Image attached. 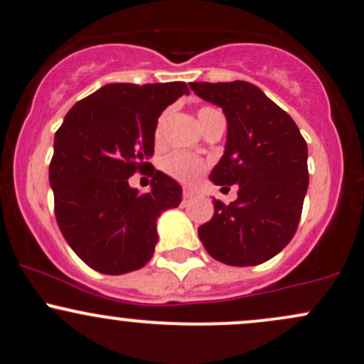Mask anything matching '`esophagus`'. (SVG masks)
Listing matches in <instances>:
<instances>
[{
  "label": "esophagus",
  "mask_w": 364,
  "mask_h": 364,
  "mask_svg": "<svg viewBox=\"0 0 364 364\" xmlns=\"http://www.w3.org/2000/svg\"><path fill=\"white\" fill-rule=\"evenodd\" d=\"M193 195H195V192H193L192 188H185V190H183V197H185V198L193 197Z\"/></svg>",
  "instance_id": "esophagus-1"
}]
</instances>
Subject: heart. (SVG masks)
<instances>
[{
	"label": "heart",
	"instance_id": "heart-1",
	"mask_svg": "<svg viewBox=\"0 0 364 364\" xmlns=\"http://www.w3.org/2000/svg\"><path fill=\"white\" fill-rule=\"evenodd\" d=\"M216 112L213 108H200L198 109V120L202 122L209 117V114ZM166 117L167 113L160 114L159 122H156V127H155V137L160 139L162 137V131H164V124H166ZM160 169L166 172L167 176H171L172 179L179 183H193L202 172L205 171V162L200 159V156H195L192 153H186V151H172L169 155L164 156L160 160Z\"/></svg>",
	"mask_w": 364,
	"mask_h": 364
}]
</instances>
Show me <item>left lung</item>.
I'll return each mask as SVG.
<instances>
[{
  "label": "left lung",
  "mask_w": 364,
  "mask_h": 364,
  "mask_svg": "<svg viewBox=\"0 0 364 364\" xmlns=\"http://www.w3.org/2000/svg\"><path fill=\"white\" fill-rule=\"evenodd\" d=\"M198 97L218 105L228 122L225 155L209 179L239 186L237 200H214L198 237L214 259L252 267L293 239L309 186L307 143L284 109L250 82L190 83Z\"/></svg>",
  "instance_id": "1"
}]
</instances>
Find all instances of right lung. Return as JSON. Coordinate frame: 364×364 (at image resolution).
<instances>
[{
  "label": "right lung",
  "instance_id": "1",
  "mask_svg": "<svg viewBox=\"0 0 364 364\" xmlns=\"http://www.w3.org/2000/svg\"><path fill=\"white\" fill-rule=\"evenodd\" d=\"M185 82L109 83L68 112L50 160L55 220L71 250L101 274L146 265L159 240L156 218L178 208L181 186L151 171V192L129 186L155 148L160 113L183 94Z\"/></svg>",
  "mask_w": 364,
  "mask_h": 364
}]
</instances>
